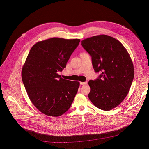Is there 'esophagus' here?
I'll use <instances>...</instances> for the list:
<instances>
[{"label": "esophagus", "mask_w": 149, "mask_h": 149, "mask_svg": "<svg viewBox=\"0 0 149 149\" xmlns=\"http://www.w3.org/2000/svg\"><path fill=\"white\" fill-rule=\"evenodd\" d=\"M80 84H81V85H83V86L86 85V84H87V82H86V81H85V82H80Z\"/></svg>", "instance_id": "1"}]
</instances>
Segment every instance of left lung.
<instances>
[{
    "mask_svg": "<svg viewBox=\"0 0 149 149\" xmlns=\"http://www.w3.org/2000/svg\"><path fill=\"white\" fill-rule=\"evenodd\" d=\"M81 45L92 57L95 71L102 72L89 80L88 97L97 108L111 110L123 102L131 87L134 71L130 56L119 41L105 35L84 39Z\"/></svg>",
    "mask_w": 149,
    "mask_h": 149,
    "instance_id": "obj_1",
    "label": "left lung"
}]
</instances>
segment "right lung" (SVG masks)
Here are the masks:
<instances>
[{"label":"right lung","mask_w":149,"mask_h":149,"mask_svg":"<svg viewBox=\"0 0 149 149\" xmlns=\"http://www.w3.org/2000/svg\"><path fill=\"white\" fill-rule=\"evenodd\" d=\"M79 39L53 38L35 44L22 70V79L28 96L42 113L58 117L72 104L80 83L63 79L57 72L66 68Z\"/></svg>","instance_id":"add662e5"}]
</instances>
